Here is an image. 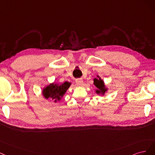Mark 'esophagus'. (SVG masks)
Here are the masks:
<instances>
[{
  "mask_svg": "<svg viewBox=\"0 0 155 155\" xmlns=\"http://www.w3.org/2000/svg\"><path fill=\"white\" fill-rule=\"evenodd\" d=\"M75 82H76V84H77V86H82V84H83V81H82V78H77V79H76Z\"/></svg>",
  "mask_w": 155,
  "mask_h": 155,
  "instance_id": "1",
  "label": "esophagus"
}]
</instances>
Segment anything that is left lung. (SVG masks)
<instances>
[{
	"mask_svg": "<svg viewBox=\"0 0 155 155\" xmlns=\"http://www.w3.org/2000/svg\"><path fill=\"white\" fill-rule=\"evenodd\" d=\"M97 77L99 78L98 76H97ZM93 84L97 88V89L96 90V93L97 94H101L102 95H104L105 93L107 91V88H106V86H105L104 82L101 78H99L98 79L94 78Z\"/></svg>",
	"mask_w": 155,
	"mask_h": 155,
	"instance_id": "1",
	"label": "left lung"
}]
</instances>
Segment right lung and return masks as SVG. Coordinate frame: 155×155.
<instances>
[{"mask_svg":"<svg viewBox=\"0 0 155 155\" xmlns=\"http://www.w3.org/2000/svg\"><path fill=\"white\" fill-rule=\"evenodd\" d=\"M71 83L68 82H65L60 85L54 83L50 84L43 89L42 94L46 99L50 98L56 102L64 97Z\"/></svg>","mask_w":155,"mask_h":155,"instance_id":"obj_1","label":"right lung"}]
</instances>
